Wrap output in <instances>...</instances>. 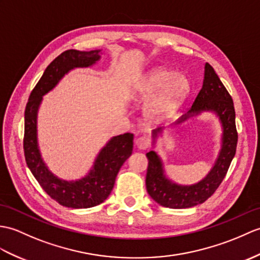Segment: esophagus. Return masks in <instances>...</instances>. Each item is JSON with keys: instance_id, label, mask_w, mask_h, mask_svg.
Returning a JSON list of instances; mask_svg holds the SVG:
<instances>
[{"instance_id": "obj_1", "label": "esophagus", "mask_w": 260, "mask_h": 260, "mask_svg": "<svg viewBox=\"0 0 260 260\" xmlns=\"http://www.w3.org/2000/svg\"><path fill=\"white\" fill-rule=\"evenodd\" d=\"M150 142H152V141H150L149 136L143 135V136H140L137 138L136 145L140 149H147L150 146Z\"/></svg>"}]
</instances>
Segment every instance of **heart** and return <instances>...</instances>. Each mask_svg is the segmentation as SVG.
Masks as SVG:
<instances>
[{
  "label": "heart",
  "mask_w": 260,
  "mask_h": 260,
  "mask_svg": "<svg viewBox=\"0 0 260 260\" xmlns=\"http://www.w3.org/2000/svg\"><path fill=\"white\" fill-rule=\"evenodd\" d=\"M189 90V83L184 75L175 74L165 69H158L145 77L141 85L144 96L156 98L147 106V114L152 118H164L176 110Z\"/></svg>",
  "instance_id": "obj_1"
}]
</instances>
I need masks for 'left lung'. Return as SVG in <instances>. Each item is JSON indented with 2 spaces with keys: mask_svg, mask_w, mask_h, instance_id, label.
<instances>
[{
  "mask_svg": "<svg viewBox=\"0 0 260 260\" xmlns=\"http://www.w3.org/2000/svg\"><path fill=\"white\" fill-rule=\"evenodd\" d=\"M203 111H213L218 115L222 125V144L218 158L212 171L201 182L191 186H180L168 180L162 170L160 158L154 150L146 154L148 167L146 174V188L149 196L156 203L168 208H189L203 204L212 196L225 178L231 162L236 154L238 133L235 123V108L231 94L216 74L213 66L205 64L203 87L192 103L188 113L176 123L199 114ZM161 128L153 132L154 138Z\"/></svg>",
  "mask_w": 260,
  "mask_h": 260,
  "instance_id": "1",
  "label": "left lung"
}]
</instances>
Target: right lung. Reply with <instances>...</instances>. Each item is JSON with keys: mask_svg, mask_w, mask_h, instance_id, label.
<instances>
[{"mask_svg": "<svg viewBox=\"0 0 260 260\" xmlns=\"http://www.w3.org/2000/svg\"><path fill=\"white\" fill-rule=\"evenodd\" d=\"M100 50H68L47 66L31 92L24 113L23 148L26 164L42 188L54 201L69 208H89L100 205L111 194L120 167L133 152L131 133L113 137L96 158L93 170L76 182L59 179L47 170L41 158L36 138V115L42 96L55 87L59 80L75 68H87L100 59Z\"/></svg>", "mask_w": 260, "mask_h": 260, "instance_id": "obj_1", "label": "right lung"}]
</instances>
